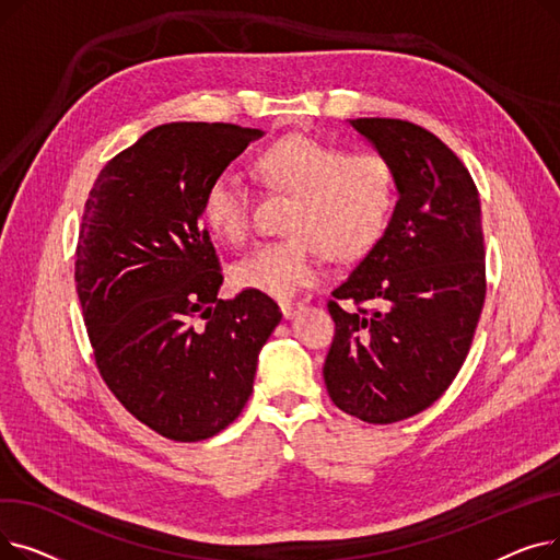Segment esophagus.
<instances>
[{
    "mask_svg": "<svg viewBox=\"0 0 560 560\" xmlns=\"http://www.w3.org/2000/svg\"><path fill=\"white\" fill-rule=\"evenodd\" d=\"M279 306H281L283 317H292V315L302 311V306H304V304H300V302H281Z\"/></svg>",
    "mask_w": 560,
    "mask_h": 560,
    "instance_id": "esophagus-1",
    "label": "esophagus"
}]
</instances>
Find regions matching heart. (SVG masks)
<instances>
[{"mask_svg": "<svg viewBox=\"0 0 560 560\" xmlns=\"http://www.w3.org/2000/svg\"><path fill=\"white\" fill-rule=\"evenodd\" d=\"M258 179L292 195L285 238L265 243L233 268L238 285L279 300L295 298L325 277V252L357 258L384 235L397 199L393 163L378 152H347L311 136L275 140L256 159ZM247 186L222 172L203 188V224L229 245H243L252 231Z\"/></svg>", "mask_w": 560, "mask_h": 560, "instance_id": "b5f03b06", "label": "heart"}]
</instances>
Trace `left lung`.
Returning <instances> with one entry per match:
<instances>
[{"label":"left lung","instance_id":"left-lung-1","mask_svg":"<svg viewBox=\"0 0 560 560\" xmlns=\"http://www.w3.org/2000/svg\"><path fill=\"white\" fill-rule=\"evenodd\" d=\"M351 127L393 163L399 199L331 292L325 384L347 416L393 424L429 408L467 359L486 302L481 203L463 161L431 131L393 117Z\"/></svg>","mask_w":560,"mask_h":560}]
</instances>
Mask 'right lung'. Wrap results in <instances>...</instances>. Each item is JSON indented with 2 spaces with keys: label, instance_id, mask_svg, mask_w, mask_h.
Returning <instances> with one entry per match:
<instances>
[{
  "label": "right lung",
  "instance_id": "1",
  "mask_svg": "<svg viewBox=\"0 0 560 560\" xmlns=\"http://www.w3.org/2000/svg\"><path fill=\"white\" fill-rule=\"evenodd\" d=\"M258 136L161 125L115 154L85 199L74 281L95 365L138 422L176 443L243 413L258 351L281 319L254 288L218 300L220 258L199 222L203 188Z\"/></svg>",
  "mask_w": 560,
  "mask_h": 560
}]
</instances>
